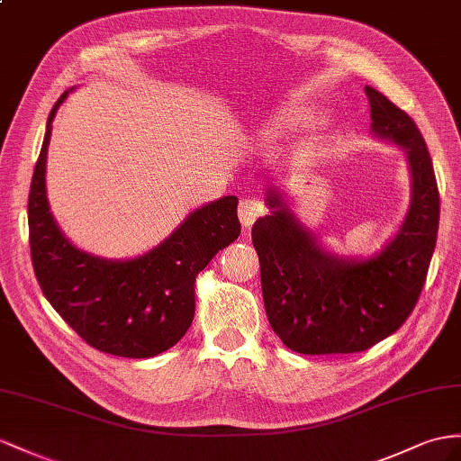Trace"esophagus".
<instances>
[{"mask_svg":"<svg viewBox=\"0 0 461 461\" xmlns=\"http://www.w3.org/2000/svg\"><path fill=\"white\" fill-rule=\"evenodd\" d=\"M238 212H240V220H241L243 226L249 228V226H253L258 216L265 214V206L258 198L247 196V198L240 200V210Z\"/></svg>","mask_w":461,"mask_h":461,"instance_id":"34e87169","label":"esophagus"}]
</instances>
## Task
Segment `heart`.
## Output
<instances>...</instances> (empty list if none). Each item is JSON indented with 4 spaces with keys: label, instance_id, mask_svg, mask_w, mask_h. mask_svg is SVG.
I'll return each instance as SVG.
<instances>
[{
    "label": "heart",
    "instance_id": "1",
    "mask_svg": "<svg viewBox=\"0 0 461 461\" xmlns=\"http://www.w3.org/2000/svg\"><path fill=\"white\" fill-rule=\"evenodd\" d=\"M302 124V118L298 114H286L280 118V126L282 128H296Z\"/></svg>",
    "mask_w": 461,
    "mask_h": 461
}]
</instances>
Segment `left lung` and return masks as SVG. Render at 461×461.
I'll use <instances>...</instances> for the list:
<instances>
[{"mask_svg": "<svg viewBox=\"0 0 461 461\" xmlns=\"http://www.w3.org/2000/svg\"><path fill=\"white\" fill-rule=\"evenodd\" d=\"M364 91L372 130L407 149L412 175L411 208L393 241L370 261L329 255L276 191L267 196L270 214L251 230L268 323L300 354L362 352L393 335L415 310L434 253L440 194L424 138L403 109Z\"/></svg>", "mask_w": 461, "mask_h": 461, "instance_id": "1", "label": "left lung"}]
</instances>
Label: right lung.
Here are the masks:
<instances>
[{"mask_svg": "<svg viewBox=\"0 0 461 461\" xmlns=\"http://www.w3.org/2000/svg\"><path fill=\"white\" fill-rule=\"evenodd\" d=\"M29 193V245L34 276L62 320L101 352L149 358L181 340L194 317V280L241 231L238 198L198 208L156 249L132 261H104L76 249L58 230L46 200L44 171L54 114Z\"/></svg>", "mask_w": 461, "mask_h": 461, "instance_id": "right-lung-1", "label": "right lung"}]
</instances>
